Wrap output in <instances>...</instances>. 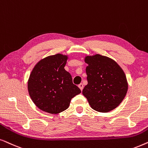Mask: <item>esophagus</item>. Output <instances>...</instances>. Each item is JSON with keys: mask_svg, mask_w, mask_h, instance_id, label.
I'll use <instances>...</instances> for the list:
<instances>
[{"mask_svg": "<svg viewBox=\"0 0 148 148\" xmlns=\"http://www.w3.org/2000/svg\"><path fill=\"white\" fill-rule=\"evenodd\" d=\"M78 87H79V88H80V90H82V89H83V87H84L83 84H82V83H80V84H78Z\"/></svg>", "mask_w": 148, "mask_h": 148, "instance_id": "34e87169", "label": "esophagus"}]
</instances>
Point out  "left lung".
Here are the masks:
<instances>
[{
    "instance_id": "left-lung-1",
    "label": "left lung",
    "mask_w": 148,
    "mask_h": 148,
    "mask_svg": "<svg viewBox=\"0 0 148 148\" xmlns=\"http://www.w3.org/2000/svg\"><path fill=\"white\" fill-rule=\"evenodd\" d=\"M84 62L88 64V84L82 94L90 107L100 112L115 109L128 90L129 84L123 70L114 60L99 54L85 56Z\"/></svg>"
}]
</instances>
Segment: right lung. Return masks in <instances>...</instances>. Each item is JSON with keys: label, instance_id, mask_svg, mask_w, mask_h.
I'll return each mask as SVG.
<instances>
[{"label": "right lung", "instance_id": "add662e5", "mask_svg": "<svg viewBox=\"0 0 148 148\" xmlns=\"http://www.w3.org/2000/svg\"><path fill=\"white\" fill-rule=\"evenodd\" d=\"M68 55L57 53L41 59L27 80L31 99L42 111L57 114L66 109L81 90L73 84L71 74L64 69Z\"/></svg>", "mask_w": 148, "mask_h": 148}]
</instances>
